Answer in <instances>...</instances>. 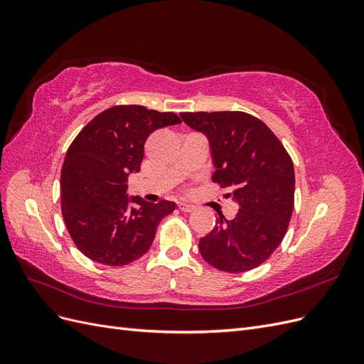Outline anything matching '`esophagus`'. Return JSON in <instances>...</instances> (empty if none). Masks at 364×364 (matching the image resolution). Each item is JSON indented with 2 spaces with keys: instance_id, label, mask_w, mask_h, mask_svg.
Returning <instances> with one entry per match:
<instances>
[{
  "instance_id": "esophagus-1",
  "label": "esophagus",
  "mask_w": 364,
  "mask_h": 364,
  "mask_svg": "<svg viewBox=\"0 0 364 364\" xmlns=\"http://www.w3.org/2000/svg\"><path fill=\"white\" fill-rule=\"evenodd\" d=\"M179 209L183 213H191V211H194V206L186 205V203H179Z\"/></svg>"
}]
</instances>
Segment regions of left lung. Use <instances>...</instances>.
I'll return each instance as SVG.
<instances>
[{"instance_id":"8db88e82","label":"left lung","mask_w":364,"mask_h":364,"mask_svg":"<svg viewBox=\"0 0 364 364\" xmlns=\"http://www.w3.org/2000/svg\"><path fill=\"white\" fill-rule=\"evenodd\" d=\"M186 126L209 142L213 181L228 188L240 209L232 220L218 214L200 238L203 259L241 273L258 267L287 232L294 205V167L281 141L261 119L245 112H183Z\"/></svg>"}]
</instances>
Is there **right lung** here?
<instances>
[{"instance_id":"add662e5","label":"right lung","mask_w":364,"mask_h":364,"mask_svg":"<svg viewBox=\"0 0 364 364\" xmlns=\"http://www.w3.org/2000/svg\"><path fill=\"white\" fill-rule=\"evenodd\" d=\"M179 123L173 112L114 106L71 142L60 173L62 215L85 257L105 266H124L150 249L159 222L176 203L129 196L127 178L141 170L151 132Z\"/></svg>"}]
</instances>
